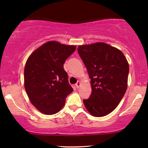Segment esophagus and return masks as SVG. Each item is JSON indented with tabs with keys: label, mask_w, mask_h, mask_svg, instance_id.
I'll list each match as a JSON object with an SVG mask.
<instances>
[{
	"label": "esophagus",
	"mask_w": 148,
	"mask_h": 148,
	"mask_svg": "<svg viewBox=\"0 0 148 148\" xmlns=\"http://www.w3.org/2000/svg\"><path fill=\"white\" fill-rule=\"evenodd\" d=\"M80 85H81V83H80V81H78L77 83H76V88H79Z\"/></svg>",
	"instance_id": "34e87169"
}]
</instances>
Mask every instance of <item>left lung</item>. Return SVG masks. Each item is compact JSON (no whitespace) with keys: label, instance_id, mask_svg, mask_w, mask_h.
Here are the masks:
<instances>
[{"label":"left lung","instance_id":"8db88e82","mask_svg":"<svg viewBox=\"0 0 148 148\" xmlns=\"http://www.w3.org/2000/svg\"><path fill=\"white\" fill-rule=\"evenodd\" d=\"M78 52L87 70L92 89L83 103L93 116L108 115L126 93L128 61L120 50L103 42L79 46Z\"/></svg>","mask_w":148,"mask_h":148}]
</instances>
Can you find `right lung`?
I'll use <instances>...</instances> for the list:
<instances>
[{
	"label": "right lung",
	"mask_w": 148,
	"mask_h": 148,
	"mask_svg": "<svg viewBox=\"0 0 148 148\" xmlns=\"http://www.w3.org/2000/svg\"><path fill=\"white\" fill-rule=\"evenodd\" d=\"M75 50V46L50 41L35 50L27 59L24 87L31 102L42 113H57L73 91L63 64Z\"/></svg>",
	"instance_id": "obj_1"
}]
</instances>
